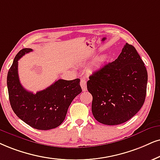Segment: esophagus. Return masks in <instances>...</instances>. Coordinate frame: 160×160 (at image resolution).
<instances>
[{
	"instance_id": "34e87169",
	"label": "esophagus",
	"mask_w": 160,
	"mask_h": 160,
	"mask_svg": "<svg viewBox=\"0 0 160 160\" xmlns=\"http://www.w3.org/2000/svg\"><path fill=\"white\" fill-rule=\"evenodd\" d=\"M80 86H81L82 92H86L87 90V82L85 79H81L80 80Z\"/></svg>"
}]
</instances>
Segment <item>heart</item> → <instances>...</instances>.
I'll return each instance as SVG.
<instances>
[{"mask_svg":"<svg viewBox=\"0 0 160 160\" xmlns=\"http://www.w3.org/2000/svg\"><path fill=\"white\" fill-rule=\"evenodd\" d=\"M104 60H105V58H103V57H102V58H100V59H99L98 62H103Z\"/></svg>","mask_w":160,"mask_h":160,"instance_id":"1","label":"heart"}]
</instances>
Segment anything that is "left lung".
<instances>
[{
	"label": "left lung",
	"mask_w": 160,
	"mask_h": 160,
	"mask_svg": "<svg viewBox=\"0 0 160 160\" xmlns=\"http://www.w3.org/2000/svg\"><path fill=\"white\" fill-rule=\"evenodd\" d=\"M147 82L144 62L136 48L125 43L117 59L94 72L87 82L93 116L105 125L127 122L144 104Z\"/></svg>",
	"instance_id": "obj_1"
}]
</instances>
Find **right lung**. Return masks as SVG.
<instances>
[{"instance_id": "1", "label": "right lung", "mask_w": 160, "mask_h": 160, "mask_svg": "<svg viewBox=\"0 0 160 160\" xmlns=\"http://www.w3.org/2000/svg\"><path fill=\"white\" fill-rule=\"evenodd\" d=\"M32 52L23 48L14 59L7 74V87L10 105L15 114L32 128L38 130L55 128L65 120L72 100L80 94V79L58 80L36 94L28 92L22 86L18 77V60Z\"/></svg>"}]
</instances>
